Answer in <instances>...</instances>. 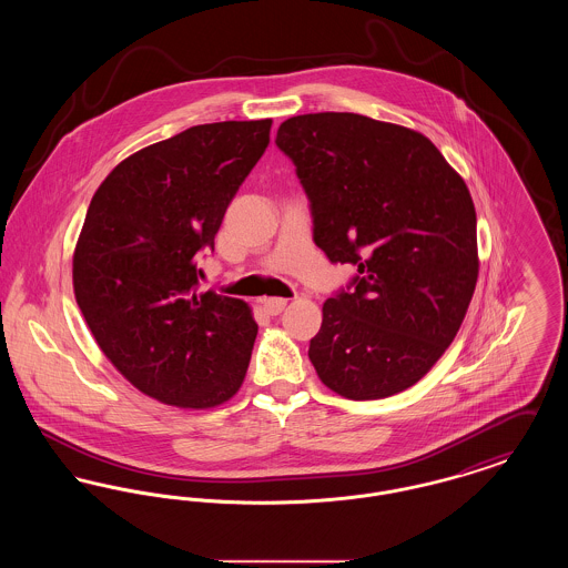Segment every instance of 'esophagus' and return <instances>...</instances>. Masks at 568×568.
<instances>
[{"label":"esophagus","instance_id":"esophagus-1","mask_svg":"<svg viewBox=\"0 0 568 568\" xmlns=\"http://www.w3.org/2000/svg\"><path fill=\"white\" fill-rule=\"evenodd\" d=\"M285 306H287V300H285V297H266V300H264V308H266L268 315L283 313Z\"/></svg>","mask_w":568,"mask_h":568}]
</instances>
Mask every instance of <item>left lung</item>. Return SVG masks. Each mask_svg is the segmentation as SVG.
<instances>
[{
	"label": "left lung",
	"instance_id": "8db88e82",
	"mask_svg": "<svg viewBox=\"0 0 568 568\" xmlns=\"http://www.w3.org/2000/svg\"><path fill=\"white\" fill-rule=\"evenodd\" d=\"M276 146L296 165L313 241L355 276L324 304L308 357L332 392L387 398L452 345L477 285V215L426 135L353 112L300 114Z\"/></svg>",
	"mask_w": 568,
	"mask_h": 568
}]
</instances>
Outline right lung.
Wrapping results in <instances>:
<instances>
[{
	"label": "right lung",
	"instance_id": "obj_1",
	"mask_svg": "<svg viewBox=\"0 0 568 568\" xmlns=\"http://www.w3.org/2000/svg\"><path fill=\"white\" fill-rule=\"evenodd\" d=\"M272 119L195 125L119 163L74 251L82 317L142 394L211 408L243 385L257 324L243 300L200 292L197 257L271 142Z\"/></svg>",
	"mask_w": 568,
	"mask_h": 568
}]
</instances>
